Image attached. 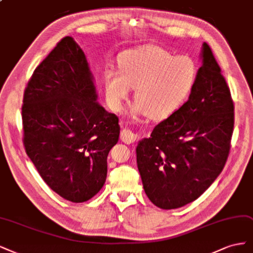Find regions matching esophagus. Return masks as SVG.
<instances>
[{
    "mask_svg": "<svg viewBox=\"0 0 253 253\" xmlns=\"http://www.w3.org/2000/svg\"><path fill=\"white\" fill-rule=\"evenodd\" d=\"M121 140L128 145L133 144L136 141V134L133 133L130 129H124L121 132Z\"/></svg>",
    "mask_w": 253,
    "mask_h": 253,
    "instance_id": "1",
    "label": "esophagus"
}]
</instances>
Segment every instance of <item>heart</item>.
<instances>
[{"label": "heart", "instance_id": "heart-1", "mask_svg": "<svg viewBox=\"0 0 253 253\" xmlns=\"http://www.w3.org/2000/svg\"><path fill=\"white\" fill-rule=\"evenodd\" d=\"M197 78V64L189 56H175L159 46H143L122 56L121 72H105L106 99L120 111L131 87L136 88L131 116L165 120L188 100Z\"/></svg>", "mask_w": 253, "mask_h": 253}]
</instances>
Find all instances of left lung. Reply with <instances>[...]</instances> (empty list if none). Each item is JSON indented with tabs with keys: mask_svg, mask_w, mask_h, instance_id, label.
<instances>
[{
	"mask_svg": "<svg viewBox=\"0 0 253 253\" xmlns=\"http://www.w3.org/2000/svg\"><path fill=\"white\" fill-rule=\"evenodd\" d=\"M188 101L136 146L148 199L162 209L197 200L222 172L230 149L234 107L229 88L207 43Z\"/></svg>",
	"mask_w": 253,
	"mask_h": 253,
	"instance_id": "obj_1",
	"label": "left lung"
}]
</instances>
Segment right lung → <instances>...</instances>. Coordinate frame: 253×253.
<instances>
[{
  "label": "right lung",
  "mask_w": 253,
  "mask_h": 253,
  "mask_svg": "<svg viewBox=\"0 0 253 253\" xmlns=\"http://www.w3.org/2000/svg\"><path fill=\"white\" fill-rule=\"evenodd\" d=\"M22 120L27 156L54 192L83 203L102 189L119 119L97 103L93 75L73 38L62 39L32 73Z\"/></svg>",
  "instance_id": "add662e5"
}]
</instances>
